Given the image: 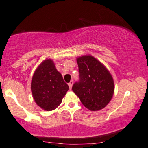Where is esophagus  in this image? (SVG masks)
<instances>
[{
  "label": "esophagus",
  "instance_id": "obj_1",
  "mask_svg": "<svg viewBox=\"0 0 148 148\" xmlns=\"http://www.w3.org/2000/svg\"><path fill=\"white\" fill-rule=\"evenodd\" d=\"M73 84H74V81H73L72 80L68 84V86H69V88H70V89H71V88H72V87Z\"/></svg>",
  "mask_w": 148,
  "mask_h": 148
}]
</instances>
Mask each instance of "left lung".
I'll return each instance as SVG.
<instances>
[{
	"label": "left lung",
	"instance_id": "left-lung-1",
	"mask_svg": "<svg viewBox=\"0 0 148 148\" xmlns=\"http://www.w3.org/2000/svg\"><path fill=\"white\" fill-rule=\"evenodd\" d=\"M79 81L72 90L85 107L92 111L102 109L114 93V81L111 73L95 58L86 55L77 58Z\"/></svg>",
	"mask_w": 148,
	"mask_h": 148
}]
</instances>
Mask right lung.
Returning <instances> with one entry per match:
<instances>
[{"label": "right lung", "instance_id": "right-lung-1", "mask_svg": "<svg viewBox=\"0 0 148 148\" xmlns=\"http://www.w3.org/2000/svg\"><path fill=\"white\" fill-rule=\"evenodd\" d=\"M68 90V85L51 59L44 60L34 72L31 92L35 103L42 109L47 111L56 109Z\"/></svg>", "mask_w": 148, "mask_h": 148}]
</instances>
